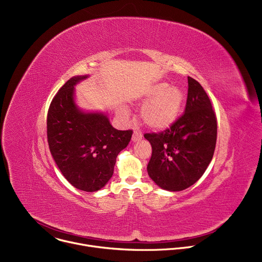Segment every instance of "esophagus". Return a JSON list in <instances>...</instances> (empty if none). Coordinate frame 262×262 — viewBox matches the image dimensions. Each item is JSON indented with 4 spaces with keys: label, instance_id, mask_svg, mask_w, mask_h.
Listing matches in <instances>:
<instances>
[{
    "label": "esophagus",
    "instance_id": "1",
    "mask_svg": "<svg viewBox=\"0 0 262 262\" xmlns=\"http://www.w3.org/2000/svg\"><path fill=\"white\" fill-rule=\"evenodd\" d=\"M142 137H143V135H142L141 132L135 130L134 134H133V137H132V141L133 142H138V141H140L142 139Z\"/></svg>",
    "mask_w": 262,
    "mask_h": 262
}]
</instances>
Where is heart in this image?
<instances>
[{"label": "heart", "mask_w": 262, "mask_h": 262, "mask_svg": "<svg viewBox=\"0 0 262 262\" xmlns=\"http://www.w3.org/2000/svg\"><path fill=\"white\" fill-rule=\"evenodd\" d=\"M149 99L144 105L141 117L143 122L154 129L170 127L178 118L182 108L184 95L180 88L159 83L149 87L145 93ZM126 116V112H122Z\"/></svg>", "instance_id": "obj_1"}]
</instances>
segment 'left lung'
<instances>
[{
    "instance_id": "1",
    "label": "left lung",
    "mask_w": 262,
    "mask_h": 262,
    "mask_svg": "<svg viewBox=\"0 0 262 262\" xmlns=\"http://www.w3.org/2000/svg\"><path fill=\"white\" fill-rule=\"evenodd\" d=\"M184 113L166 130L147 133L152 147L148 175L162 189L178 192L193 185L205 172L216 143V117L203 87L188 77Z\"/></svg>"
}]
</instances>
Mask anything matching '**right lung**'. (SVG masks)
<instances>
[{"label": "right lung", "instance_id": "right-lung-1", "mask_svg": "<svg viewBox=\"0 0 262 262\" xmlns=\"http://www.w3.org/2000/svg\"><path fill=\"white\" fill-rule=\"evenodd\" d=\"M87 76L68 80L54 96L48 112L47 134L51 154L74 188L96 192L113 175L116 158L133 130H118L103 114H86L73 101L74 85Z\"/></svg>", "mask_w": 262, "mask_h": 262}]
</instances>
